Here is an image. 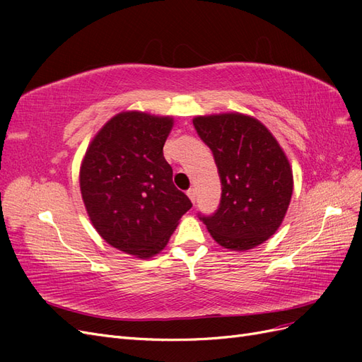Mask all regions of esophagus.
Here are the masks:
<instances>
[{
    "mask_svg": "<svg viewBox=\"0 0 362 362\" xmlns=\"http://www.w3.org/2000/svg\"><path fill=\"white\" fill-rule=\"evenodd\" d=\"M187 196L190 198V201L194 204L196 202V190L194 189H189L187 190Z\"/></svg>",
    "mask_w": 362,
    "mask_h": 362,
    "instance_id": "1",
    "label": "esophagus"
}]
</instances>
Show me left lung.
Listing matches in <instances>:
<instances>
[{"label":"left lung","mask_w":362,"mask_h":362,"mask_svg":"<svg viewBox=\"0 0 362 362\" xmlns=\"http://www.w3.org/2000/svg\"><path fill=\"white\" fill-rule=\"evenodd\" d=\"M193 125L211 149L222 182L221 204L199 216L216 242L247 250L276 233L293 194L287 156L258 119L242 113L196 116Z\"/></svg>","instance_id":"left-lung-1"}]
</instances>
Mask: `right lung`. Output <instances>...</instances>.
<instances>
[{
  "instance_id": "1",
  "label": "right lung",
  "mask_w": 362,
  "mask_h": 362,
  "mask_svg": "<svg viewBox=\"0 0 362 362\" xmlns=\"http://www.w3.org/2000/svg\"><path fill=\"white\" fill-rule=\"evenodd\" d=\"M172 127L170 116L119 113L98 131L80 168L83 202L98 234L137 258L163 250L192 208L163 156Z\"/></svg>"
}]
</instances>
